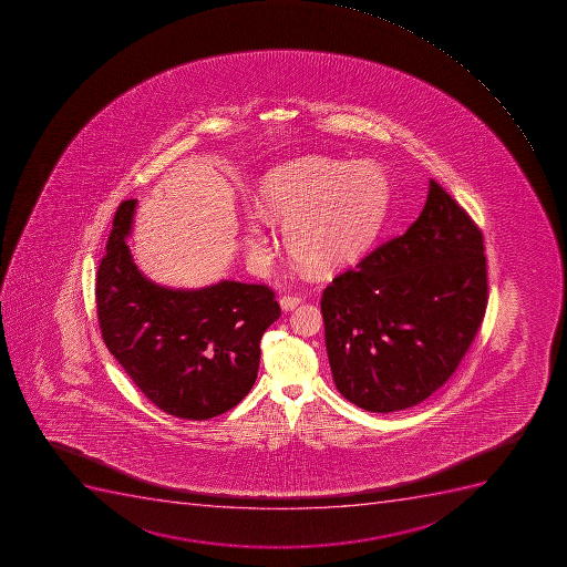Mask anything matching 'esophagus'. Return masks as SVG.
<instances>
[{"mask_svg":"<svg viewBox=\"0 0 567 567\" xmlns=\"http://www.w3.org/2000/svg\"><path fill=\"white\" fill-rule=\"evenodd\" d=\"M300 303H301L300 296L286 295V296H281V298H280L281 309L286 310V312H287V310L296 309V307L300 306Z\"/></svg>","mask_w":567,"mask_h":567,"instance_id":"1","label":"esophagus"}]
</instances>
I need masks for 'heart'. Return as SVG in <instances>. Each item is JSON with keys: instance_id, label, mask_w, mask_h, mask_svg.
<instances>
[{"instance_id": "b5f03b06", "label": "heart", "mask_w": 567, "mask_h": 567, "mask_svg": "<svg viewBox=\"0 0 567 567\" xmlns=\"http://www.w3.org/2000/svg\"><path fill=\"white\" fill-rule=\"evenodd\" d=\"M257 212L286 226V244L309 271L332 272L360 260L374 244L389 207V184L370 163L300 158L267 173L257 193ZM255 257L266 251L264 235L246 238Z\"/></svg>"}]
</instances>
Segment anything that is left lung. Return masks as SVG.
<instances>
[{"label":"left lung","instance_id":"8db88e82","mask_svg":"<svg viewBox=\"0 0 567 567\" xmlns=\"http://www.w3.org/2000/svg\"><path fill=\"white\" fill-rule=\"evenodd\" d=\"M483 233L430 181L417 220L321 296L336 389L369 412H398L441 389L487 306Z\"/></svg>","mask_w":567,"mask_h":567}]
</instances>
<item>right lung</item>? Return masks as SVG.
I'll return each instance as SVG.
<instances>
[{"instance_id": "obj_1", "label": "right lung", "mask_w": 567, "mask_h": 567, "mask_svg": "<svg viewBox=\"0 0 567 567\" xmlns=\"http://www.w3.org/2000/svg\"><path fill=\"white\" fill-rule=\"evenodd\" d=\"M137 200L117 207L95 278L104 343L155 406L204 421L237 406L257 381L260 340L280 318L267 286L221 280L169 289L138 271L126 237Z\"/></svg>"}]
</instances>
